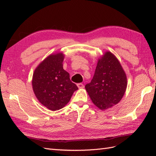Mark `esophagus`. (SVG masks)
<instances>
[{
	"label": "esophagus",
	"mask_w": 156,
	"mask_h": 156,
	"mask_svg": "<svg viewBox=\"0 0 156 156\" xmlns=\"http://www.w3.org/2000/svg\"><path fill=\"white\" fill-rule=\"evenodd\" d=\"M77 87H78V88L82 89V88H84V84H82V83H78V84H77Z\"/></svg>",
	"instance_id": "1"
}]
</instances>
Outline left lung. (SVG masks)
Wrapping results in <instances>:
<instances>
[{
  "label": "left lung",
  "mask_w": 156,
  "mask_h": 156,
  "mask_svg": "<svg viewBox=\"0 0 156 156\" xmlns=\"http://www.w3.org/2000/svg\"><path fill=\"white\" fill-rule=\"evenodd\" d=\"M127 86V76L119 59L107 51L98 58L93 78L85 88L93 104L104 111L121 101Z\"/></svg>",
  "instance_id": "left-lung-1"
}]
</instances>
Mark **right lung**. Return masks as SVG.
Wrapping results in <instances>:
<instances>
[{"mask_svg":"<svg viewBox=\"0 0 156 156\" xmlns=\"http://www.w3.org/2000/svg\"><path fill=\"white\" fill-rule=\"evenodd\" d=\"M64 54H51L35 69L32 87L39 102L49 110L58 111L67 105L78 87L63 68Z\"/></svg>","mask_w":156,"mask_h":156,"instance_id":"obj_1","label":"right lung"}]
</instances>
